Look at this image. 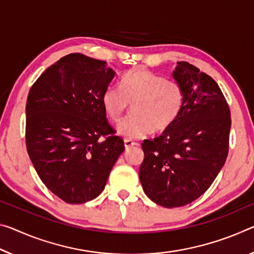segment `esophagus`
I'll return each instance as SVG.
<instances>
[{"label": "esophagus", "instance_id": "esophagus-1", "mask_svg": "<svg viewBox=\"0 0 254 254\" xmlns=\"http://www.w3.org/2000/svg\"><path fill=\"white\" fill-rule=\"evenodd\" d=\"M124 144H126V149L127 150V149H130V148H132L133 146H138V142H135L134 140H132V139H128V138H126L124 139Z\"/></svg>", "mask_w": 254, "mask_h": 254}]
</instances>
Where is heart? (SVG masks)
<instances>
[{
    "instance_id": "1",
    "label": "heart",
    "mask_w": 254,
    "mask_h": 254,
    "mask_svg": "<svg viewBox=\"0 0 254 254\" xmlns=\"http://www.w3.org/2000/svg\"><path fill=\"white\" fill-rule=\"evenodd\" d=\"M120 90L107 88L102 104L112 123L119 124L132 104V114L120 133L128 139H140L152 131L163 132L171 127L184 105V90L172 79H165L143 67L126 72L119 83Z\"/></svg>"
}]
</instances>
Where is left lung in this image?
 <instances>
[{"label": "left lung", "instance_id": "left-lung-1", "mask_svg": "<svg viewBox=\"0 0 254 254\" xmlns=\"http://www.w3.org/2000/svg\"><path fill=\"white\" fill-rule=\"evenodd\" d=\"M173 76L184 90L174 124L141 143L139 178L149 199L165 208L182 207L203 194L226 162L231 111L218 84L188 62Z\"/></svg>", "mask_w": 254, "mask_h": 254}]
</instances>
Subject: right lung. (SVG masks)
<instances>
[{
  "mask_svg": "<svg viewBox=\"0 0 254 254\" xmlns=\"http://www.w3.org/2000/svg\"><path fill=\"white\" fill-rule=\"evenodd\" d=\"M114 75L105 61L73 53L47 67L28 94V155L45 187L67 203L97 198L124 151L102 104Z\"/></svg>",
  "mask_w": 254,
  "mask_h": 254,
  "instance_id": "1",
  "label": "right lung"
}]
</instances>
